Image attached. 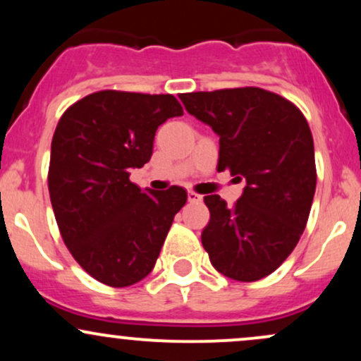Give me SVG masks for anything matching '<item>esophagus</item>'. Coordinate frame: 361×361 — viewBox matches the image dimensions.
<instances>
[{"label":"esophagus","mask_w":361,"mask_h":361,"mask_svg":"<svg viewBox=\"0 0 361 361\" xmlns=\"http://www.w3.org/2000/svg\"><path fill=\"white\" fill-rule=\"evenodd\" d=\"M188 202H192V204H198V202H202V195H198L195 192H188Z\"/></svg>","instance_id":"obj_1"}]
</instances>
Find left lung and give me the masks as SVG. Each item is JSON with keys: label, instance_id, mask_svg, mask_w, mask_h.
<instances>
[{"label": "left lung", "instance_id": "left-lung-1", "mask_svg": "<svg viewBox=\"0 0 361 361\" xmlns=\"http://www.w3.org/2000/svg\"><path fill=\"white\" fill-rule=\"evenodd\" d=\"M180 100L219 135V171L246 181L233 207L219 195L204 197L210 263L233 280L264 279L288 258L310 214L317 175L307 120L287 98L255 86L181 93Z\"/></svg>", "mask_w": 361, "mask_h": 361}]
</instances>
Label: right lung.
Wrapping results in <instances>:
<instances>
[{
    "instance_id": "right-lung-1",
    "label": "right lung",
    "mask_w": 361,
    "mask_h": 361,
    "mask_svg": "<svg viewBox=\"0 0 361 361\" xmlns=\"http://www.w3.org/2000/svg\"><path fill=\"white\" fill-rule=\"evenodd\" d=\"M183 115L173 94L103 90L62 114L52 137L49 193L62 241L94 280L122 288L154 268L186 192L140 190L130 168L151 159L157 127Z\"/></svg>"
}]
</instances>
